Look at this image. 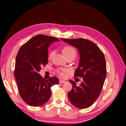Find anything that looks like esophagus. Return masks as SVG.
<instances>
[{
  "label": "esophagus",
  "instance_id": "34e87169",
  "mask_svg": "<svg viewBox=\"0 0 126 126\" xmlns=\"http://www.w3.org/2000/svg\"><path fill=\"white\" fill-rule=\"evenodd\" d=\"M64 82H65V81L63 80H59V83H64Z\"/></svg>",
  "mask_w": 126,
  "mask_h": 126
}]
</instances>
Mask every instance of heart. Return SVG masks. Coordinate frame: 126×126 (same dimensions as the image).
<instances>
[{
	"mask_svg": "<svg viewBox=\"0 0 126 126\" xmlns=\"http://www.w3.org/2000/svg\"><path fill=\"white\" fill-rule=\"evenodd\" d=\"M63 54L66 57L71 55H76V51L75 49L71 46H66L63 50ZM54 54V51H52L49 54V58H51ZM68 72V70L64 68H60L57 70V73L61 77H64L65 74Z\"/></svg>",
	"mask_w": 126,
	"mask_h": 126,
	"instance_id": "obj_1",
	"label": "heart"
}]
</instances>
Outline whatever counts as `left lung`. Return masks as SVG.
Returning a JSON list of instances; mask_svg holds the SVG:
<instances>
[{
  "label": "left lung",
  "mask_w": 126,
  "mask_h": 126,
  "mask_svg": "<svg viewBox=\"0 0 126 126\" xmlns=\"http://www.w3.org/2000/svg\"><path fill=\"white\" fill-rule=\"evenodd\" d=\"M61 39L77 48L80 55L79 66L74 76L83 78V80L79 86H76L74 81H69L72 88L68 94V98L76 108H88L100 95L106 77V63L104 53L89 40Z\"/></svg>",
  "instance_id": "left-lung-1"
}]
</instances>
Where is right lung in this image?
<instances>
[{
	"mask_svg": "<svg viewBox=\"0 0 126 126\" xmlns=\"http://www.w3.org/2000/svg\"><path fill=\"white\" fill-rule=\"evenodd\" d=\"M59 40L56 37L38 35L22 45L17 53L14 74L20 96L29 106L45 104L51 97V87L59 83L56 77L45 79L38 73L48 63L49 45Z\"/></svg>",
	"mask_w": 126,
	"mask_h": 126,
	"instance_id": "right-lung-1",
	"label": "right lung"
}]
</instances>
